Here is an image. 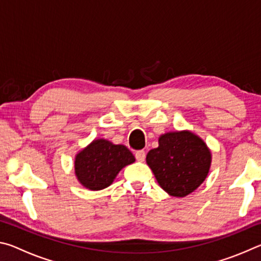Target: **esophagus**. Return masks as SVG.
Returning a JSON list of instances; mask_svg holds the SVG:
<instances>
[{
	"label": "esophagus",
	"mask_w": 261,
	"mask_h": 261,
	"mask_svg": "<svg viewBox=\"0 0 261 261\" xmlns=\"http://www.w3.org/2000/svg\"><path fill=\"white\" fill-rule=\"evenodd\" d=\"M135 155L137 160L139 162H143L145 160V158H146V153H145V151H143V149H140V151H137L135 153Z\"/></svg>",
	"instance_id": "34e87169"
}]
</instances>
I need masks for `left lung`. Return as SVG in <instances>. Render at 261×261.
I'll return each instance as SVG.
<instances>
[{
	"mask_svg": "<svg viewBox=\"0 0 261 261\" xmlns=\"http://www.w3.org/2000/svg\"><path fill=\"white\" fill-rule=\"evenodd\" d=\"M146 163L168 194L182 198L204 183L210 173L212 153L193 132L169 131L159 137V146L147 153Z\"/></svg>",
	"mask_w": 261,
	"mask_h": 261,
	"instance_id": "1",
	"label": "left lung"
}]
</instances>
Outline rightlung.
I'll return each instance as SVG.
<instances>
[{
  "instance_id": "right-lung-1",
  "label": "right lung",
  "mask_w": 261,
  "mask_h": 261,
  "mask_svg": "<svg viewBox=\"0 0 261 261\" xmlns=\"http://www.w3.org/2000/svg\"><path fill=\"white\" fill-rule=\"evenodd\" d=\"M136 161L124 145L108 139H94L74 156V174L78 182L91 191H99L112 185L123 168Z\"/></svg>"
}]
</instances>
